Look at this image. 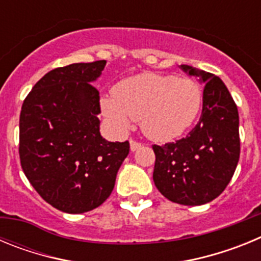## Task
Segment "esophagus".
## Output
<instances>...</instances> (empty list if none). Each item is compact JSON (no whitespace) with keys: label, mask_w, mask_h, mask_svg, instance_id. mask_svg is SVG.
I'll return each mask as SVG.
<instances>
[{"label":"esophagus","mask_w":261,"mask_h":261,"mask_svg":"<svg viewBox=\"0 0 261 261\" xmlns=\"http://www.w3.org/2000/svg\"><path fill=\"white\" fill-rule=\"evenodd\" d=\"M129 144H130V150H132V151L138 150V149L141 147V144H140V142L133 141V140H130V142H129Z\"/></svg>","instance_id":"34e87169"}]
</instances>
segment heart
<instances>
[{"label": "heart", "instance_id": "obj_1", "mask_svg": "<svg viewBox=\"0 0 261 261\" xmlns=\"http://www.w3.org/2000/svg\"><path fill=\"white\" fill-rule=\"evenodd\" d=\"M201 89L190 78L142 73L121 81L114 95H103L100 107L117 132L140 119L142 132L154 141L180 137L199 116Z\"/></svg>", "mask_w": 261, "mask_h": 261}]
</instances>
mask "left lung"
Instances as JSON below:
<instances>
[{"label":"left lung","instance_id":"1","mask_svg":"<svg viewBox=\"0 0 261 261\" xmlns=\"http://www.w3.org/2000/svg\"><path fill=\"white\" fill-rule=\"evenodd\" d=\"M179 68L204 84L199 123L176 142L154 145L153 180L170 201L202 205L223 192L238 165L239 115L220 77L190 65Z\"/></svg>","mask_w":261,"mask_h":261}]
</instances>
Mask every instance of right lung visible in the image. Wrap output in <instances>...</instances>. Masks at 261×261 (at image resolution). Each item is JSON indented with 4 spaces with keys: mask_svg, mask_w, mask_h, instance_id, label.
<instances>
[{
    "mask_svg": "<svg viewBox=\"0 0 261 261\" xmlns=\"http://www.w3.org/2000/svg\"><path fill=\"white\" fill-rule=\"evenodd\" d=\"M106 60L53 69L24 99L19 119L23 172L36 192L61 212L85 213L111 195L129 142H110L99 125L93 86Z\"/></svg>",
    "mask_w": 261,
    "mask_h": 261,
    "instance_id": "right-lung-1",
    "label": "right lung"
}]
</instances>
